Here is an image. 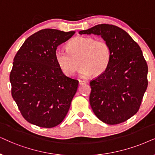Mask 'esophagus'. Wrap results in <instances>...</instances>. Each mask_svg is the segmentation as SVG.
<instances>
[{"mask_svg": "<svg viewBox=\"0 0 155 155\" xmlns=\"http://www.w3.org/2000/svg\"><path fill=\"white\" fill-rule=\"evenodd\" d=\"M79 84H80V85H82V84H86V81H82V80H79Z\"/></svg>", "mask_w": 155, "mask_h": 155, "instance_id": "34e87169", "label": "esophagus"}]
</instances>
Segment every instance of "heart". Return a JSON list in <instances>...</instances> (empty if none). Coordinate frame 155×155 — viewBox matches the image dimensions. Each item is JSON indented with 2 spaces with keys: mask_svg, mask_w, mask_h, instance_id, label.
<instances>
[{
  "mask_svg": "<svg viewBox=\"0 0 155 155\" xmlns=\"http://www.w3.org/2000/svg\"><path fill=\"white\" fill-rule=\"evenodd\" d=\"M66 49H57L55 52L56 63L66 76H73L79 65L81 66V77H89L91 74L99 76L107 70L110 63L111 48L104 40L77 36L68 43Z\"/></svg>",
  "mask_w": 155,
  "mask_h": 155,
  "instance_id": "heart-1",
  "label": "heart"
}]
</instances>
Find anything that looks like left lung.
<instances>
[{"label": "left lung", "instance_id": "1", "mask_svg": "<svg viewBox=\"0 0 155 155\" xmlns=\"http://www.w3.org/2000/svg\"><path fill=\"white\" fill-rule=\"evenodd\" d=\"M91 34L108 43L111 56L107 70L90 81V105L103 122L120 124L140 109L148 85L147 64L140 46L119 27L104 23L79 31Z\"/></svg>", "mask_w": 155, "mask_h": 155}]
</instances>
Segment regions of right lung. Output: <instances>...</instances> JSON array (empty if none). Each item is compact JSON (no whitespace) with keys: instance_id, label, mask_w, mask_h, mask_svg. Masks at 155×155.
I'll return each instance as SVG.
<instances>
[{"instance_id":"right-lung-1","label":"right lung","mask_w":155,"mask_h":155,"mask_svg":"<svg viewBox=\"0 0 155 155\" xmlns=\"http://www.w3.org/2000/svg\"><path fill=\"white\" fill-rule=\"evenodd\" d=\"M74 34L43 29L29 36L13 58L11 94L23 118L31 124L52 128L68 113L79 81L64 75L55 52Z\"/></svg>"}]
</instances>
